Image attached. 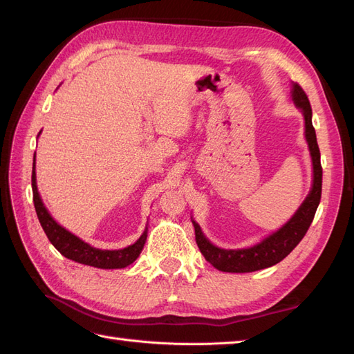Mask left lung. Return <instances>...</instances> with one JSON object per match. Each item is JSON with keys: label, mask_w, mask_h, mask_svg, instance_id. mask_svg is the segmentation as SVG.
Segmentation results:
<instances>
[{"label": "left lung", "mask_w": 354, "mask_h": 354, "mask_svg": "<svg viewBox=\"0 0 354 354\" xmlns=\"http://www.w3.org/2000/svg\"><path fill=\"white\" fill-rule=\"evenodd\" d=\"M292 100L297 108L301 109L304 115L306 125V140L308 145L310 156L313 162V185L312 190L297 209L285 226L274 232L270 236L263 239L250 248L243 250H223L212 245L199 227V224L192 220L195 226V239L202 255L211 263L216 269L229 273H248L267 269L282 261L285 257L291 252L295 246L304 238L310 224H312L316 209L322 195V165H320V151L316 140V131L312 124V106H310L307 94L295 82L292 84Z\"/></svg>", "instance_id": "1"}]
</instances>
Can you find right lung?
I'll return each mask as SVG.
<instances>
[{"label": "right lung", "mask_w": 354, "mask_h": 354, "mask_svg": "<svg viewBox=\"0 0 354 354\" xmlns=\"http://www.w3.org/2000/svg\"><path fill=\"white\" fill-rule=\"evenodd\" d=\"M32 192H34V205L42 229H44L47 238L53 243V246H55L62 255H65L66 259L81 264L97 267V269H124V267L134 263L137 260V257L140 255L147 238V227L145 229L142 236L138 238V241L134 242L133 245L122 250L109 251L93 248L91 245L81 241L78 236H75L73 233L57 224L56 220L50 216V212L44 207V203H42L41 196L38 194L35 158L34 167H32Z\"/></svg>", "instance_id": "1"}]
</instances>
